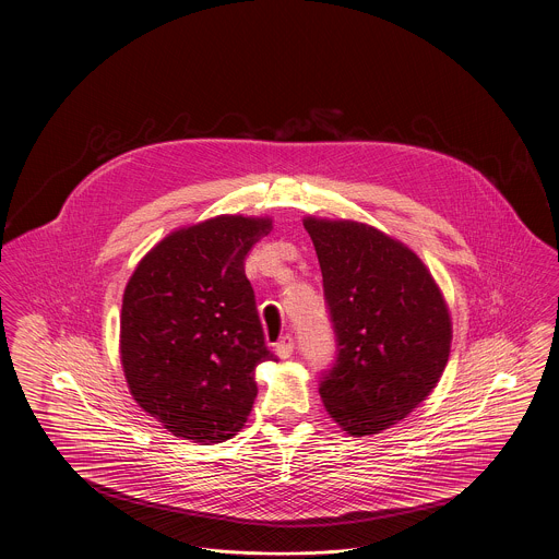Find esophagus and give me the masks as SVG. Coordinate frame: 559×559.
Wrapping results in <instances>:
<instances>
[{
  "label": "esophagus",
  "mask_w": 559,
  "mask_h": 559,
  "mask_svg": "<svg viewBox=\"0 0 559 559\" xmlns=\"http://www.w3.org/2000/svg\"><path fill=\"white\" fill-rule=\"evenodd\" d=\"M276 355L281 357V359H289L292 357V353H294V338L292 336H283L278 343H276Z\"/></svg>",
  "instance_id": "34e87169"
}]
</instances>
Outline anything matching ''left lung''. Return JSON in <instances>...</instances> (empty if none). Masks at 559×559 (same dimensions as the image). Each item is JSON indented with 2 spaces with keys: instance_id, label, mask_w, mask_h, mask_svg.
<instances>
[{
  "instance_id": "1",
  "label": "left lung",
  "mask_w": 559,
  "mask_h": 559,
  "mask_svg": "<svg viewBox=\"0 0 559 559\" xmlns=\"http://www.w3.org/2000/svg\"><path fill=\"white\" fill-rule=\"evenodd\" d=\"M336 334V364L319 393L350 436L402 421L442 377L451 314L426 263L406 245L357 221L306 216Z\"/></svg>"
}]
</instances>
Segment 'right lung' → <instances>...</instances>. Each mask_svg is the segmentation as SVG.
Masks as SVG:
<instances>
[{"mask_svg": "<svg viewBox=\"0 0 559 559\" xmlns=\"http://www.w3.org/2000/svg\"><path fill=\"white\" fill-rule=\"evenodd\" d=\"M272 231L267 216L221 215L180 227L129 278L121 364L133 400L174 436L215 444L253 408L263 343L245 259Z\"/></svg>", "mask_w": 559, "mask_h": 559, "instance_id": "add662e5", "label": "right lung"}]
</instances>
